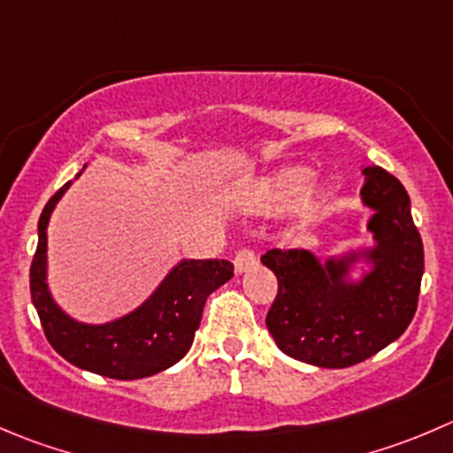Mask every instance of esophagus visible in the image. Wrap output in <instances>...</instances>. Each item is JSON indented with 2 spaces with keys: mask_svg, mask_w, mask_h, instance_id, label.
<instances>
[{
  "mask_svg": "<svg viewBox=\"0 0 453 453\" xmlns=\"http://www.w3.org/2000/svg\"><path fill=\"white\" fill-rule=\"evenodd\" d=\"M257 254L252 250H239L234 257V270L236 274H243V272H250L252 267H257Z\"/></svg>",
  "mask_w": 453,
  "mask_h": 453,
  "instance_id": "esophagus-1",
  "label": "esophagus"
}]
</instances>
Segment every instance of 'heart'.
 Returning <instances> with one entry per match:
<instances>
[{
    "instance_id": "obj_1",
    "label": "heart",
    "mask_w": 453,
    "mask_h": 453,
    "mask_svg": "<svg viewBox=\"0 0 453 453\" xmlns=\"http://www.w3.org/2000/svg\"><path fill=\"white\" fill-rule=\"evenodd\" d=\"M311 181V170L305 165H292L279 173L265 174V177L245 179L236 183L230 192V199L245 212L272 214L292 205ZM334 188L327 183L311 188L301 201H298V214L301 217H314L325 205L332 201Z\"/></svg>"
}]
</instances>
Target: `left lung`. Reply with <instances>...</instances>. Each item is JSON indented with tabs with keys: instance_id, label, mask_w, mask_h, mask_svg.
Wrapping results in <instances>:
<instances>
[{
	"instance_id": "obj_1",
	"label": "left lung",
	"mask_w": 453,
	"mask_h": 453,
	"mask_svg": "<svg viewBox=\"0 0 453 453\" xmlns=\"http://www.w3.org/2000/svg\"><path fill=\"white\" fill-rule=\"evenodd\" d=\"M361 201L374 243L319 258L311 250H267L279 280L265 325L279 349L307 365L341 370L374 357L411 323L425 254L403 183L379 165L363 170Z\"/></svg>"
}]
</instances>
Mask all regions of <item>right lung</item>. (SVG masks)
Instances as JSON below:
<instances>
[{"mask_svg":"<svg viewBox=\"0 0 453 453\" xmlns=\"http://www.w3.org/2000/svg\"><path fill=\"white\" fill-rule=\"evenodd\" d=\"M70 186L73 181L43 208L37 226V252L30 265V294L48 343L79 370L108 379L137 380L168 370L188 354L205 301L232 279L234 267L219 258H181L133 311L105 323H83L70 316L48 288V223Z\"/></svg>","mask_w":453,"mask_h":453,"instance_id":"add662e5","label":"right lung"}]
</instances>
